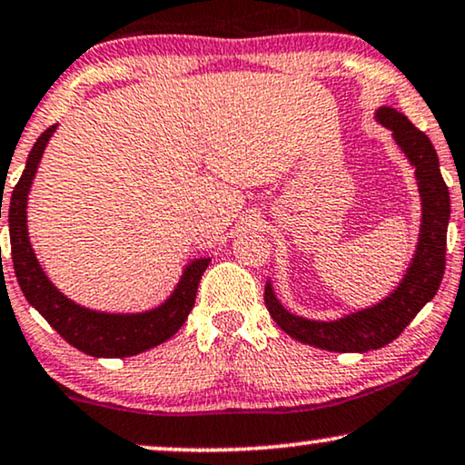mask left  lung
Returning a JSON list of instances; mask_svg holds the SVG:
<instances>
[{"label":"left lung","mask_w":465,"mask_h":465,"mask_svg":"<svg viewBox=\"0 0 465 465\" xmlns=\"http://www.w3.org/2000/svg\"><path fill=\"white\" fill-rule=\"evenodd\" d=\"M376 119L384 128L393 132L395 143L406 153L419 181L423 220L417 254L403 275L395 292L380 301L378 305L354 312L333 322L307 321L294 316L275 299L273 288L264 286V305L271 318L292 340L310 343L329 352H367L387 346L403 333L412 318L430 303L438 292L446 264V228L450 218V196L442 173H440L438 153L430 138L408 122L406 114L391 106H380Z\"/></svg>","instance_id":"left-lung-1"}]
</instances>
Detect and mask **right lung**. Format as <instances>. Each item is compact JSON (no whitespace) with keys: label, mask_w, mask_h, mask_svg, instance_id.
<instances>
[{"label":"right lung","mask_w":465,"mask_h":465,"mask_svg":"<svg viewBox=\"0 0 465 465\" xmlns=\"http://www.w3.org/2000/svg\"><path fill=\"white\" fill-rule=\"evenodd\" d=\"M55 130L57 124L46 128L35 141L34 149L29 152L25 171L12 190L8 204L12 262H15V273L21 291L29 305H34L70 346L78 348L89 357L122 359L149 351V348L171 340L183 327L185 318L194 307L198 282H201L204 269L209 267V258H198L190 262L171 297L155 310L143 313H102L76 305L74 301L64 297L35 261L27 234V194L48 138Z\"/></svg>","instance_id":"1"}]
</instances>
